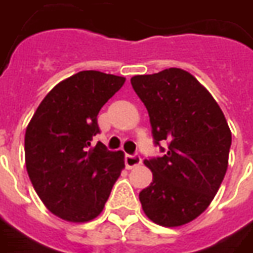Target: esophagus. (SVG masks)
<instances>
[{"instance_id": "34e87169", "label": "esophagus", "mask_w": 253, "mask_h": 253, "mask_svg": "<svg viewBox=\"0 0 253 253\" xmlns=\"http://www.w3.org/2000/svg\"><path fill=\"white\" fill-rule=\"evenodd\" d=\"M141 162H142V159H141L138 153H135V155H126L125 156V163H126L127 169H134V167L139 166Z\"/></svg>"}]
</instances>
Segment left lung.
Returning a JSON list of instances; mask_svg holds the SVG:
<instances>
[{
  "label": "left lung",
  "mask_w": 253,
  "mask_h": 253,
  "mask_svg": "<svg viewBox=\"0 0 253 253\" xmlns=\"http://www.w3.org/2000/svg\"><path fill=\"white\" fill-rule=\"evenodd\" d=\"M131 86L148 109L155 145L164 152L144 162L153 179L139 193L142 210L157 225L189 223L206 211L225 178L231 145L225 115L181 68L132 77Z\"/></svg>",
  "instance_id": "8db88e82"
}]
</instances>
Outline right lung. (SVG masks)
I'll list each match as a JSON object with an SVG mask.
<instances>
[{
  "label": "right lung",
  "instance_id": "obj_1",
  "mask_svg": "<svg viewBox=\"0 0 253 253\" xmlns=\"http://www.w3.org/2000/svg\"><path fill=\"white\" fill-rule=\"evenodd\" d=\"M125 78L81 71L56 84L30 121L24 138L26 167L46 208L68 222L100 215L125 167L123 152L108 151L93 137L97 115Z\"/></svg>",
  "mask_w": 253,
  "mask_h": 253
}]
</instances>
